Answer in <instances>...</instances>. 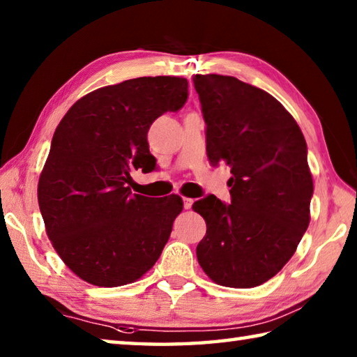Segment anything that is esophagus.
I'll return each mask as SVG.
<instances>
[{"instance_id": "1", "label": "esophagus", "mask_w": 357, "mask_h": 357, "mask_svg": "<svg viewBox=\"0 0 357 357\" xmlns=\"http://www.w3.org/2000/svg\"><path fill=\"white\" fill-rule=\"evenodd\" d=\"M183 203H184V209H190L192 204H193V200H192V198H184Z\"/></svg>"}]
</instances>
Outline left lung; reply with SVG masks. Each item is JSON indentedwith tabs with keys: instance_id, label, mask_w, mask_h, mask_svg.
<instances>
[{
	"instance_id": "obj_1",
	"label": "left lung",
	"mask_w": 357,
	"mask_h": 357,
	"mask_svg": "<svg viewBox=\"0 0 357 357\" xmlns=\"http://www.w3.org/2000/svg\"><path fill=\"white\" fill-rule=\"evenodd\" d=\"M214 167L228 165L231 203H193L206 222L198 263L223 287L252 288L288 263L310 222L313 181L298 123L269 93L228 75H195Z\"/></svg>"
}]
</instances>
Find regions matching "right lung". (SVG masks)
Masks as SVG:
<instances>
[{"instance_id": "1", "label": "right lung", "mask_w": 357, "mask_h": 357, "mask_svg": "<svg viewBox=\"0 0 357 357\" xmlns=\"http://www.w3.org/2000/svg\"><path fill=\"white\" fill-rule=\"evenodd\" d=\"M187 88L179 77L132 78L86 94L58 124L38 200L48 239L82 280L128 285L159 259L183 200L132 193L130 172L155 167L148 130L184 107Z\"/></svg>"}]
</instances>
